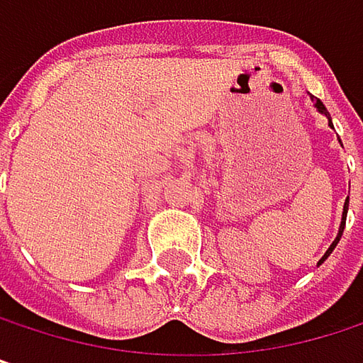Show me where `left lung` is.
Here are the masks:
<instances>
[{
  "instance_id": "left-lung-1",
  "label": "left lung",
  "mask_w": 363,
  "mask_h": 363,
  "mask_svg": "<svg viewBox=\"0 0 363 363\" xmlns=\"http://www.w3.org/2000/svg\"><path fill=\"white\" fill-rule=\"evenodd\" d=\"M311 101L315 103V109L320 111V113H324V115H326V117H328V125H330V128H334V125H332V119H330V113H328L326 107H324V103H322L320 99H315V96H311ZM338 143H340V138H338ZM347 210H349V197H347V201H345V208H342V220H340V229H338V235H336V240L332 242V246H330V248H328V250H326V254H324V256L320 258V262H318V264H322V262L326 260L328 256L332 254V250L336 248V244L340 242V235H342V231H345V220H347Z\"/></svg>"
}]
</instances>
